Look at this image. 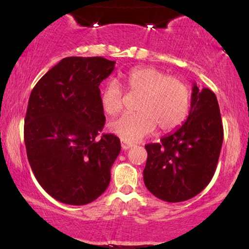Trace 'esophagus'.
Segmentation results:
<instances>
[{
    "instance_id": "1",
    "label": "esophagus",
    "mask_w": 249,
    "mask_h": 249,
    "mask_svg": "<svg viewBox=\"0 0 249 249\" xmlns=\"http://www.w3.org/2000/svg\"><path fill=\"white\" fill-rule=\"evenodd\" d=\"M132 142H127V141H124V139H121V147H122V149H128V148H130V147H132Z\"/></svg>"
}]
</instances>
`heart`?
Returning a JSON list of instances; mask_svg holds the SVG:
<instances>
[{"instance_id": "b5f03b06", "label": "heart", "mask_w": 249, "mask_h": 249, "mask_svg": "<svg viewBox=\"0 0 249 249\" xmlns=\"http://www.w3.org/2000/svg\"><path fill=\"white\" fill-rule=\"evenodd\" d=\"M124 85L131 95H139L137 113L122 115L108 128L124 141H139L154 131L179 127L188 115L192 91L181 78L169 76L151 67L135 68L124 77ZM101 105L105 114L114 117L124 108V91L117 81L111 80L101 93Z\"/></svg>"}]
</instances>
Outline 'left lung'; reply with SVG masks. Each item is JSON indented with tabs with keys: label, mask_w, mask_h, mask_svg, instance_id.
Listing matches in <instances>:
<instances>
[{
	"label": "left lung",
	"mask_w": 249,
	"mask_h": 249,
	"mask_svg": "<svg viewBox=\"0 0 249 249\" xmlns=\"http://www.w3.org/2000/svg\"><path fill=\"white\" fill-rule=\"evenodd\" d=\"M222 142L223 125L215 94L194 84L185 124L160 142L145 145L146 188L164 202L193 198L212 180Z\"/></svg>",
	"instance_id": "obj_1"
}]
</instances>
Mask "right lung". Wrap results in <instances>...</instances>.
<instances>
[{"label": "right lung", "instance_id": "obj_1", "mask_svg": "<svg viewBox=\"0 0 249 249\" xmlns=\"http://www.w3.org/2000/svg\"><path fill=\"white\" fill-rule=\"evenodd\" d=\"M115 61L64 57L29 96L23 138L29 164L45 192L69 205L91 203L107 188L120 139L105 124L98 86Z\"/></svg>", "mask_w": 249, "mask_h": 249}]
</instances>
